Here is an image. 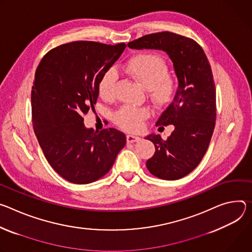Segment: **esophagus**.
Masks as SVG:
<instances>
[{"mask_svg":"<svg viewBox=\"0 0 252 252\" xmlns=\"http://www.w3.org/2000/svg\"><path fill=\"white\" fill-rule=\"evenodd\" d=\"M127 142L128 143H134V142H139L141 140L140 137L135 136V135H127Z\"/></svg>","mask_w":252,"mask_h":252,"instance_id":"esophagus-1","label":"esophagus"}]
</instances>
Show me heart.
Returning a JSON list of instances; mask_svg holds the SVG:
<instances>
[{
  "instance_id": "b5f03b06",
  "label": "heart",
  "mask_w": 252,
  "mask_h": 252,
  "mask_svg": "<svg viewBox=\"0 0 252 252\" xmlns=\"http://www.w3.org/2000/svg\"><path fill=\"white\" fill-rule=\"evenodd\" d=\"M125 72L138 84L148 90L151 99L159 105L167 104L173 98L176 91L174 79L168 74L166 61L157 54L144 53L134 56L124 67ZM116 75L107 71L98 83V93L101 98L109 100L114 96ZM145 108L136 109L125 106L114 115L115 123L128 131H137L141 128L147 117Z\"/></svg>"
}]
</instances>
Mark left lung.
I'll return each mask as SVG.
<instances>
[{"label":"left lung","mask_w":252,"mask_h":252,"mask_svg":"<svg viewBox=\"0 0 252 252\" xmlns=\"http://www.w3.org/2000/svg\"><path fill=\"white\" fill-rule=\"evenodd\" d=\"M128 47L161 50L173 63L178 88L156 126L164 129L163 126L171 124L174 130L167 140L154 133L145 137L155 146L146 166L158 178L180 179L200 163L214 130L216 92L211 67L196 42L171 32L143 36L128 43Z\"/></svg>","instance_id":"obj_1"}]
</instances>
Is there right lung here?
Instances as JSON below:
<instances>
[{"mask_svg": "<svg viewBox=\"0 0 252 252\" xmlns=\"http://www.w3.org/2000/svg\"><path fill=\"white\" fill-rule=\"evenodd\" d=\"M77 41L49 51L32 87V121L44 155L69 182L88 184L103 177L126 144L124 133L86 128L84 115L97 102L98 83L125 50Z\"/></svg>", "mask_w": 252, "mask_h": 252, "instance_id": "obj_1", "label": "right lung"}]
</instances>
